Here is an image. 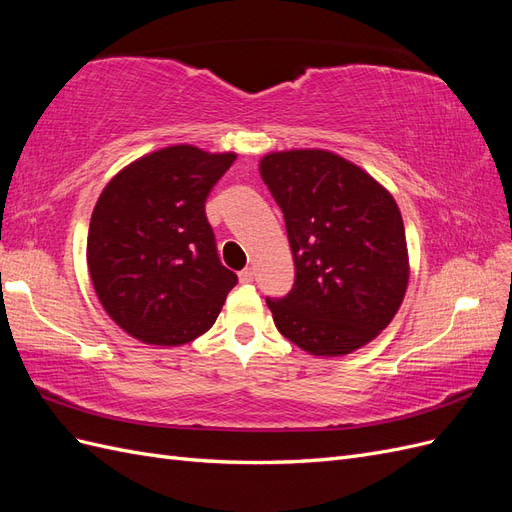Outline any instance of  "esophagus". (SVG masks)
I'll return each instance as SVG.
<instances>
[{
	"mask_svg": "<svg viewBox=\"0 0 512 512\" xmlns=\"http://www.w3.org/2000/svg\"><path fill=\"white\" fill-rule=\"evenodd\" d=\"M239 280H241L243 284L254 282V269H243V271L239 273Z\"/></svg>",
	"mask_w": 512,
	"mask_h": 512,
	"instance_id": "obj_1",
	"label": "esophagus"
}]
</instances>
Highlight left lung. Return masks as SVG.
<instances>
[{
  "instance_id": "8db88e82",
  "label": "left lung",
  "mask_w": 512,
  "mask_h": 512,
  "mask_svg": "<svg viewBox=\"0 0 512 512\" xmlns=\"http://www.w3.org/2000/svg\"><path fill=\"white\" fill-rule=\"evenodd\" d=\"M260 177L280 205L294 286L267 299L275 327L314 356H344L389 327L404 301L410 262L391 192L327 149L273 151Z\"/></svg>"
}]
</instances>
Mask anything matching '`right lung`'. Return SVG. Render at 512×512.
Instances as JSON below:
<instances>
[{
  "mask_svg": "<svg viewBox=\"0 0 512 512\" xmlns=\"http://www.w3.org/2000/svg\"><path fill=\"white\" fill-rule=\"evenodd\" d=\"M237 153L164 147L106 183L91 213L87 267L106 314L151 346H183L220 316L237 275L205 215Z\"/></svg>",
  "mask_w": 512,
  "mask_h": 512,
  "instance_id": "add662e5",
  "label": "right lung"
}]
</instances>
